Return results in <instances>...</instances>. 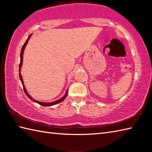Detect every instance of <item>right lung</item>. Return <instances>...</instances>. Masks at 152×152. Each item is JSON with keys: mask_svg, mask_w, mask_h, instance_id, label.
I'll return each mask as SVG.
<instances>
[{"mask_svg": "<svg viewBox=\"0 0 152 152\" xmlns=\"http://www.w3.org/2000/svg\"><path fill=\"white\" fill-rule=\"evenodd\" d=\"M31 36V34H30L29 36H28V38H27V40H26V42H25V44H23V47H22V48H21V53H20V63H19V78H20V80H21V83H22V85H23V88L24 92H25V94H26V95H27V96H28V97L31 100H32V101H34V102H37L38 104H40V105H42V106H53V105H55V104H58V103H59V102H61V101H63V100L66 97V96H67V93H68V90H67V91H66V93H65V94H64V95L63 96V97L61 98V99H59V100H58V101H57L52 102H42L37 101H35V100H34L33 98L31 97V96L29 95L28 94V93H27V90H26V89H25V86H24V83H23V78H22L21 74V73H20V71H21V70H20V69H21V66H22L23 55V51H24V50H25V46H26V45H27V42H28V40H29V38H30Z\"/></svg>", "mask_w": 152, "mask_h": 152, "instance_id": "right-lung-1", "label": "right lung"}]
</instances>
